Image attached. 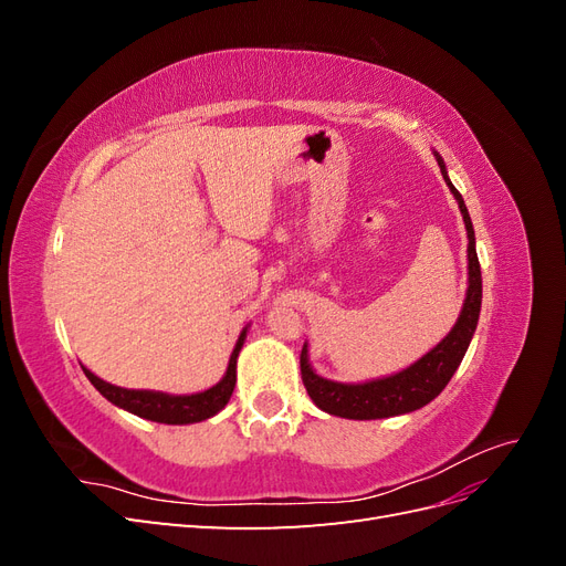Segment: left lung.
Returning a JSON list of instances; mask_svg holds the SVG:
<instances>
[{"mask_svg": "<svg viewBox=\"0 0 566 566\" xmlns=\"http://www.w3.org/2000/svg\"><path fill=\"white\" fill-rule=\"evenodd\" d=\"M437 163L441 167L443 181L449 184L453 198L458 200V208L468 229V297L462 304V312L451 328V333L443 337L439 345L427 352L413 366H408L401 373H394L389 378L370 380L361 385H345L335 380H325L314 373L310 366V354L306 345L300 354V368H302V382L306 387L312 401L325 410V413L349 420H378L403 416L410 410H418L439 397L441 389L449 385L453 373L458 370L462 356H465L470 339L474 335L479 310H482V269H479L476 248H474V229L472 219L465 208V200L458 193V188L451 184L447 175V165L434 153Z\"/></svg>", "mask_w": 566, "mask_h": 566, "instance_id": "obj_1", "label": "left lung"}]
</instances>
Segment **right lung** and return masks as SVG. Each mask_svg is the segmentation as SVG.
<instances>
[{
    "label": "right lung",
    "mask_w": 566,
    "mask_h": 566,
    "mask_svg": "<svg viewBox=\"0 0 566 566\" xmlns=\"http://www.w3.org/2000/svg\"><path fill=\"white\" fill-rule=\"evenodd\" d=\"M245 335H248V328H243L241 337L235 342L224 378H221L214 387L198 394H179V397H175V394H165V391L125 389L96 378V375L84 366L82 370L90 378V382L104 394L111 403L129 410L134 416L153 420V422H165V424H191V422H200L217 416L219 410L229 403L235 387V358L243 349Z\"/></svg>",
    "instance_id": "add662e5"
}]
</instances>
